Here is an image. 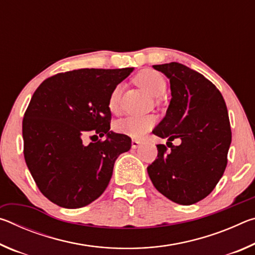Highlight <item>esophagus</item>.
I'll list each match as a JSON object with an SVG mask.
<instances>
[{
	"instance_id": "1",
	"label": "esophagus",
	"mask_w": 255,
	"mask_h": 255,
	"mask_svg": "<svg viewBox=\"0 0 255 255\" xmlns=\"http://www.w3.org/2000/svg\"><path fill=\"white\" fill-rule=\"evenodd\" d=\"M141 145V140L139 139H132L131 140V147L132 148H138Z\"/></svg>"
}]
</instances>
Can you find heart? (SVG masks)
I'll use <instances>...</instances> for the list:
<instances>
[{"mask_svg":"<svg viewBox=\"0 0 255 255\" xmlns=\"http://www.w3.org/2000/svg\"><path fill=\"white\" fill-rule=\"evenodd\" d=\"M136 83L143 88L150 96H159L166 89V80L164 76L154 70H144L136 75ZM122 96V85H116L110 92L108 99V107L111 112H118L119 101ZM155 125V117L153 116H128V117L118 120L115 124V129L120 133H125L130 137L139 138L147 133Z\"/></svg>","mask_w":255,"mask_h":255,"instance_id":"1","label":"heart"}]
</instances>
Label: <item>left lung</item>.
I'll return each mask as SVG.
<instances>
[{"label": "left lung", "mask_w": 255, "mask_h": 255, "mask_svg": "<svg viewBox=\"0 0 255 255\" xmlns=\"http://www.w3.org/2000/svg\"><path fill=\"white\" fill-rule=\"evenodd\" d=\"M170 79L172 99L153 133L157 146L147 172L157 191L179 205H192L213 191L225 172L232 130L226 103L209 80L180 63L154 65ZM178 137L175 146L171 140Z\"/></svg>", "instance_id": "8db88e82"}]
</instances>
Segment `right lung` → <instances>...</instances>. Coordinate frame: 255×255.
I'll return each instance as SVG.
<instances>
[{
	"mask_svg": "<svg viewBox=\"0 0 255 255\" xmlns=\"http://www.w3.org/2000/svg\"><path fill=\"white\" fill-rule=\"evenodd\" d=\"M132 70L58 73L34 91L22 122L24 159L38 189L57 206L82 208L98 199L116 159L130 149V137L110 131L108 99ZM89 133L106 138L84 145Z\"/></svg>",
	"mask_w": 255,
	"mask_h": 255,
	"instance_id": "obj_1",
	"label": "right lung"
}]
</instances>
